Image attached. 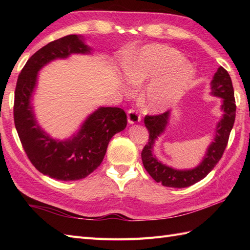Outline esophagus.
I'll use <instances>...</instances> for the list:
<instances>
[{"mask_svg": "<svg viewBox=\"0 0 250 250\" xmlns=\"http://www.w3.org/2000/svg\"><path fill=\"white\" fill-rule=\"evenodd\" d=\"M142 119L141 115L139 114V111L135 110V109H129L128 110V121L129 124L133 125V124H137V122H140Z\"/></svg>", "mask_w": 250, "mask_h": 250, "instance_id": "1", "label": "esophagus"}]
</instances>
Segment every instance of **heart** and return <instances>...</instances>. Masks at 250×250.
I'll return each instance as SVG.
<instances>
[{"label": "heart", "mask_w": 250, "mask_h": 250, "mask_svg": "<svg viewBox=\"0 0 250 250\" xmlns=\"http://www.w3.org/2000/svg\"><path fill=\"white\" fill-rule=\"evenodd\" d=\"M193 65L184 60L176 49L166 45L145 46L125 66V81L141 86L151 81L143 90L141 99L151 110H163L177 103L193 83ZM125 92L129 90L124 87Z\"/></svg>", "instance_id": "b5f03b06"}]
</instances>
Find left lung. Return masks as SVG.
Masks as SVG:
<instances>
[{
    "label": "left lung",
    "mask_w": 250,
    "mask_h": 250,
    "mask_svg": "<svg viewBox=\"0 0 250 250\" xmlns=\"http://www.w3.org/2000/svg\"><path fill=\"white\" fill-rule=\"evenodd\" d=\"M210 90L211 94L222 99L221 109L224 110V115L217 125L214 142L207 148L203 161L194 168L175 169L158 160L157 157L152 153L153 144L166 130L171 113L167 110L160 115L145 116L144 122L149 132V140L143 148L142 161L148 174L157 183H161L166 187L171 188L189 187L206 177V175L216 167V164L219 162L224 155L231 130L234 125L236 105L231 77L222 66L218 67L215 73L213 81L210 83Z\"/></svg>",
    "instance_id": "8db88e82"
}]
</instances>
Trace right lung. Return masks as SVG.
<instances>
[{"label":"right lung","mask_w":250,"mask_h":250,"mask_svg":"<svg viewBox=\"0 0 250 250\" xmlns=\"http://www.w3.org/2000/svg\"><path fill=\"white\" fill-rule=\"evenodd\" d=\"M90 50L78 35L50 42L25 63L16 84L14 121L21 144L37 171L58 180H78L91 174L102 163L111 137L126 126V115L118 107L98 108L78 133L65 141L51 139L37 125L31 104L37 73L52 60Z\"/></svg>","instance_id":"add662e5"}]
</instances>
